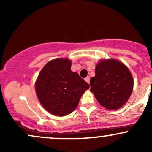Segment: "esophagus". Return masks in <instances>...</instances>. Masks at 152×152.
Wrapping results in <instances>:
<instances>
[{"label":"esophagus","instance_id":"esophagus-1","mask_svg":"<svg viewBox=\"0 0 152 152\" xmlns=\"http://www.w3.org/2000/svg\"><path fill=\"white\" fill-rule=\"evenodd\" d=\"M85 81H86L87 83H89V82H90V77H89V76H87V77L85 78Z\"/></svg>","mask_w":152,"mask_h":152}]
</instances>
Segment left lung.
<instances>
[{
  "mask_svg": "<svg viewBox=\"0 0 152 152\" xmlns=\"http://www.w3.org/2000/svg\"><path fill=\"white\" fill-rule=\"evenodd\" d=\"M91 91L106 109H118L124 105L133 91L130 71L115 59L102 60L96 66L95 76L91 78Z\"/></svg>",
  "mask_w": 152,
  "mask_h": 152,
  "instance_id": "1",
  "label": "left lung"
}]
</instances>
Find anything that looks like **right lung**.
<instances>
[{"label": "right lung", "mask_w": 152, "mask_h": 152, "mask_svg": "<svg viewBox=\"0 0 152 152\" xmlns=\"http://www.w3.org/2000/svg\"><path fill=\"white\" fill-rule=\"evenodd\" d=\"M68 58H56L45 65L36 81L38 100L46 111L55 116L71 114L77 107L89 84L71 70Z\"/></svg>", "instance_id": "add662e5"}]
</instances>
